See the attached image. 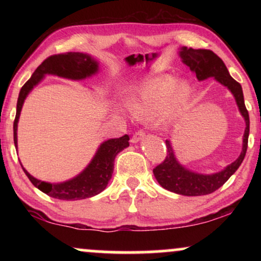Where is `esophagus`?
Listing matches in <instances>:
<instances>
[{
	"label": "esophagus",
	"mask_w": 261,
	"mask_h": 261,
	"mask_svg": "<svg viewBox=\"0 0 261 261\" xmlns=\"http://www.w3.org/2000/svg\"><path fill=\"white\" fill-rule=\"evenodd\" d=\"M145 138V133L142 130H139V132H137V133H135L133 137H132V139H130V142L132 144H137V142H139L140 140H142V139Z\"/></svg>",
	"instance_id": "34e87169"
}]
</instances>
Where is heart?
Returning <instances> with one entry per match:
<instances>
[{"mask_svg":"<svg viewBox=\"0 0 261 261\" xmlns=\"http://www.w3.org/2000/svg\"><path fill=\"white\" fill-rule=\"evenodd\" d=\"M191 87L171 74L146 78L126 97V106L135 116H153L164 112L169 120L179 117L189 106Z\"/></svg>","mask_w":261,"mask_h":261,"instance_id":"heart-1","label":"heart"}]
</instances>
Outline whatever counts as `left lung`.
I'll return each mask as SVG.
<instances>
[{
  "label": "left lung",
  "instance_id": "obj_1",
  "mask_svg": "<svg viewBox=\"0 0 261 261\" xmlns=\"http://www.w3.org/2000/svg\"><path fill=\"white\" fill-rule=\"evenodd\" d=\"M179 57L185 65L196 74L198 81H205L208 78L215 80L226 87L233 94L237 102L239 112L244 117L246 128L242 137V149L238 159L229 165L224 167L222 171L216 173L203 174L187 169L178 162L170 140H166L167 154L165 160L153 169L155 179L164 189L174 194L183 196H202L209 195L222 187L229 179L231 174L241 165L246 155L249 135V116L246 109L244 92L240 83H238L228 72L227 66L222 59L210 49H194L183 46L179 49Z\"/></svg>",
  "mask_w": 261,
  "mask_h": 261
}]
</instances>
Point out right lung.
I'll use <instances>...</instances> for the list:
<instances>
[{"label": "right lung", "instance_id": "add662e5", "mask_svg": "<svg viewBox=\"0 0 261 261\" xmlns=\"http://www.w3.org/2000/svg\"><path fill=\"white\" fill-rule=\"evenodd\" d=\"M98 62L88 53L67 52L63 55L51 56L45 59L20 90L16 105V116L14 120L15 147L17 148V122H19L24 99L32 91V89L44 80L46 74H53V76L72 81H82L94 76L98 72ZM128 140H129V137L126 134L121 138L109 139V140L102 142L89 165L76 177L63 181V183H47V181L39 180L28 173L22 165L21 166L32 184L53 198L64 199V201L90 198L92 196L98 195L107 188L114 171L115 156L122 149L129 146Z\"/></svg>", "mask_w": 261, "mask_h": 261}]
</instances>
